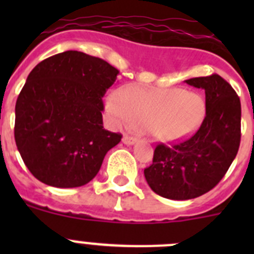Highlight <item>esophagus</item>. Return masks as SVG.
<instances>
[{
	"label": "esophagus",
	"mask_w": 254,
	"mask_h": 254,
	"mask_svg": "<svg viewBox=\"0 0 254 254\" xmlns=\"http://www.w3.org/2000/svg\"><path fill=\"white\" fill-rule=\"evenodd\" d=\"M122 141L125 145H133V143L137 141V137H136V136H132V134L129 133H125L123 134Z\"/></svg>",
	"instance_id": "esophagus-1"
}]
</instances>
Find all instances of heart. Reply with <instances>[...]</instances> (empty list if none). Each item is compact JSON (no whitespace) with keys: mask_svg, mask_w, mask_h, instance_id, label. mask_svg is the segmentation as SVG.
Segmentation results:
<instances>
[{"mask_svg":"<svg viewBox=\"0 0 254 254\" xmlns=\"http://www.w3.org/2000/svg\"><path fill=\"white\" fill-rule=\"evenodd\" d=\"M117 122H129L163 142H178L197 131L205 118V100L181 87L145 89L128 85L105 102Z\"/></svg>","mask_w":254,"mask_h":254,"instance_id":"b5f03b06","label":"heart"}]
</instances>
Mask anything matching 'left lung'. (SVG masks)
<instances>
[{
	"mask_svg": "<svg viewBox=\"0 0 254 254\" xmlns=\"http://www.w3.org/2000/svg\"><path fill=\"white\" fill-rule=\"evenodd\" d=\"M186 82L205 91V120L188 140L173 146L158 145L152 164L143 170L150 188L169 199L196 198L212 190L241 143V100L232 85L216 73Z\"/></svg>",
	"mask_w": 254,
	"mask_h": 254,
	"instance_id": "left-lung-1",
	"label": "left lung"
}]
</instances>
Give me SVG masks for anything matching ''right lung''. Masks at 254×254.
Here are the masks:
<instances>
[{
	"label": "right lung",
	"mask_w": 254,
	"mask_h": 254,
	"mask_svg": "<svg viewBox=\"0 0 254 254\" xmlns=\"http://www.w3.org/2000/svg\"><path fill=\"white\" fill-rule=\"evenodd\" d=\"M120 71L77 51L33 68L15 107V141L38 181L57 188L86 185L122 134L103 127L102 98Z\"/></svg>",
	"instance_id": "1"
}]
</instances>
